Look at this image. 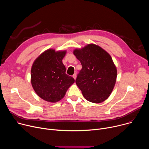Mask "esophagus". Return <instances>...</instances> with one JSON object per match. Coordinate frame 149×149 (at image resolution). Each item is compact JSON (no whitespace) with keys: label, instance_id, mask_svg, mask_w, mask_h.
<instances>
[{"label":"esophagus","instance_id":"34e87169","mask_svg":"<svg viewBox=\"0 0 149 149\" xmlns=\"http://www.w3.org/2000/svg\"><path fill=\"white\" fill-rule=\"evenodd\" d=\"M72 77L74 78V79H76V78H77V74H74L73 75Z\"/></svg>","mask_w":149,"mask_h":149}]
</instances>
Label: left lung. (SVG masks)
Returning a JSON list of instances; mask_svg holds the SVG:
<instances>
[{
    "label": "left lung",
    "mask_w": 149,
    "mask_h": 149,
    "mask_svg": "<svg viewBox=\"0 0 149 149\" xmlns=\"http://www.w3.org/2000/svg\"><path fill=\"white\" fill-rule=\"evenodd\" d=\"M73 54L82 66L75 82L84 97L96 104L107 100L114 89L117 76L110 55L94 44L75 49Z\"/></svg>",
    "instance_id": "8db88e82"
}]
</instances>
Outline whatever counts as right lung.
<instances>
[{
  "label": "right lung",
  "instance_id": "add662e5",
  "mask_svg": "<svg viewBox=\"0 0 149 149\" xmlns=\"http://www.w3.org/2000/svg\"><path fill=\"white\" fill-rule=\"evenodd\" d=\"M66 53V50L47 49L34 61L32 65V86L36 94L46 101H60L75 82L72 77L65 74L62 59Z\"/></svg>",
  "mask_w": 149,
  "mask_h": 149
}]
</instances>
